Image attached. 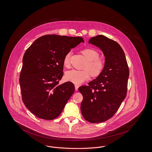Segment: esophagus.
<instances>
[{
    "label": "esophagus",
    "mask_w": 152,
    "mask_h": 152,
    "mask_svg": "<svg viewBox=\"0 0 152 152\" xmlns=\"http://www.w3.org/2000/svg\"><path fill=\"white\" fill-rule=\"evenodd\" d=\"M78 88H79L78 85H75V91H78Z\"/></svg>",
    "instance_id": "34e87169"
}]
</instances>
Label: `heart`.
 Instances as JSON below:
<instances>
[{
  "label": "heart",
  "instance_id": "b5f03b06",
  "mask_svg": "<svg viewBox=\"0 0 152 152\" xmlns=\"http://www.w3.org/2000/svg\"><path fill=\"white\" fill-rule=\"evenodd\" d=\"M85 56L87 63L85 66L84 70H71L67 71L65 74V79L76 85H80L90 78V73L92 76L99 75L103 70L105 66L104 61L99 58V53L96 50L91 48H86L81 51ZM71 52H68L64 56L63 63L66 67L69 64ZM90 72L89 73V72Z\"/></svg>",
  "mask_w": 152,
  "mask_h": 152
}]
</instances>
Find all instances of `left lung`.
<instances>
[{
  "mask_svg": "<svg viewBox=\"0 0 152 152\" xmlns=\"http://www.w3.org/2000/svg\"><path fill=\"white\" fill-rule=\"evenodd\" d=\"M88 42L102 51L105 66L88 86L78 88L83 97L81 112L86 121L101 123L112 117L124 100L129 70L124 52L118 42L102 35L91 37Z\"/></svg>",
  "mask_w": 152,
  "mask_h": 152,
  "instance_id": "obj_1",
  "label": "left lung"
}]
</instances>
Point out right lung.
<instances>
[{"label": "right lung", "mask_w": 152, "mask_h": 152, "mask_svg": "<svg viewBox=\"0 0 152 152\" xmlns=\"http://www.w3.org/2000/svg\"><path fill=\"white\" fill-rule=\"evenodd\" d=\"M84 40L81 37L45 35L34 41L22 59L20 84L26 107L37 117H58L75 91L71 82L59 85L63 60L71 49Z\"/></svg>", "instance_id": "1"}]
</instances>
